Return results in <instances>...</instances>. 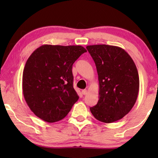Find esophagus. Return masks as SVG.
<instances>
[{
	"mask_svg": "<svg viewBox=\"0 0 158 158\" xmlns=\"http://www.w3.org/2000/svg\"><path fill=\"white\" fill-rule=\"evenodd\" d=\"M88 94V90H82V94L83 95H86Z\"/></svg>",
	"mask_w": 158,
	"mask_h": 158,
	"instance_id": "34e87169",
	"label": "esophagus"
}]
</instances>
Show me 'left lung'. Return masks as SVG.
Listing matches in <instances>:
<instances>
[{
	"instance_id": "left-lung-1",
	"label": "left lung",
	"mask_w": 158,
	"mask_h": 158,
	"mask_svg": "<svg viewBox=\"0 0 158 158\" xmlns=\"http://www.w3.org/2000/svg\"><path fill=\"white\" fill-rule=\"evenodd\" d=\"M96 66L99 100L90 107L97 120L112 123L127 115L137 101L139 88L138 71L130 55L119 47L88 45Z\"/></svg>"
}]
</instances>
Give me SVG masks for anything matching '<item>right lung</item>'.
<instances>
[{"instance_id": "obj_1", "label": "right lung", "mask_w": 158, "mask_h": 158, "mask_svg": "<svg viewBox=\"0 0 158 158\" xmlns=\"http://www.w3.org/2000/svg\"><path fill=\"white\" fill-rule=\"evenodd\" d=\"M87 50L80 45L44 44L26 62L22 89L31 111L44 122L62 120L79 96L73 88V64Z\"/></svg>"}]
</instances>
